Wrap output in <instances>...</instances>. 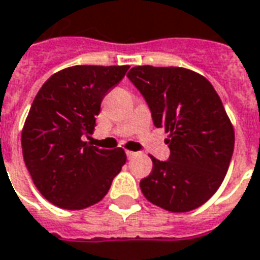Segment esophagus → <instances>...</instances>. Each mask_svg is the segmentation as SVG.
Instances as JSON below:
<instances>
[{
    "instance_id": "obj_1",
    "label": "esophagus",
    "mask_w": 260,
    "mask_h": 260,
    "mask_svg": "<svg viewBox=\"0 0 260 260\" xmlns=\"http://www.w3.org/2000/svg\"><path fill=\"white\" fill-rule=\"evenodd\" d=\"M136 155H138L136 152H132V150H126V156H128L129 159H132V157H135Z\"/></svg>"
}]
</instances>
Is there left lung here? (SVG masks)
<instances>
[{
    "mask_svg": "<svg viewBox=\"0 0 260 260\" xmlns=\"http://www.w3.org/2000/svg\"><path fill=\"white\" fill-rule=\"evenodd\" d=\"M126 77L148 103L169 160L150 156L153 169L141 180L143 196L172 212L199 208L218 190L230 168L235 134L212 84L183 67H132Z\"/></svg>",
    "mask_w": 260,
    "mask_h": 260,
    "instance_id": "left-lung-1",
    "label": "left lung"
}]
</instances>
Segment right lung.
I'll list each match as a JSON object with an SVG mask.
<instances>
[{
	"mask_svg": "<svg viewBox=\"0 0 260 260\" xmlns=\"http://www.w3.org/2000/svg\"><path fill=\"white\" fill-rule=\"evenodd\" d=\"M129 66H73L54 73L36 94L22 129V153L36 188L64 210L94 206L126 161L121 148L90 146L105 94Z\"/></svg>",
	"mask_w": 260,
	"mask_h": 260,
	"instance_id": "add662e5",
	"label": "right lung"
}]
</instances>
